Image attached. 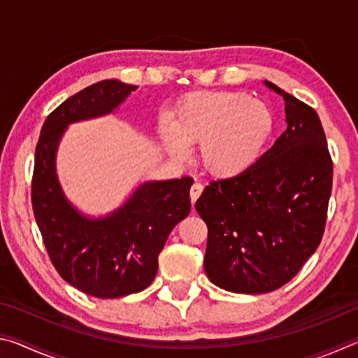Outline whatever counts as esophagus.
Instances as JSON below:
<instances>
[{"mask_svg":"<svg viewBox=\"0 0 358 358\" xmlns=\"http://www.w3.org/2000/svg\"><path fill=\"white\" fill-rule=\"evenodd\" d=\"M202 191H203V186H202V183H194V185L191 186L189 196H191V202H192V203L197 201L199 196H201V194H202Z\"/></svg>","mask_w":358,"mask_h":358,"instance_id":"obj_1","label":"esophagus"}]
</instances>
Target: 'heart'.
Wrapping results in <instances>:
<instances>
[{"label": "heart", "mask_w": 358, "mask_h": 358, "mask_svg": "<svg viewBox=\"0 0 358 358\" xmlns=\"http://www.w3.org/2000/svg\"><path fill=\"white\" fill-rule=\"evenodd\" d=\"M273 131V113L264 101L240 92H201L185 99L173 123L161 126V138L175 157L199 143V159L213 177L227 178L248 171Z\"/></svg>", "instance_id": "1"}]
</instances>
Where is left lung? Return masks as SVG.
<instances>
[{"label": "left lung", "instance_id": "8db88e82", "mask_svg": "<svg viewBox=\"0 0 358 358\" xmlns=\"http://www.w3.org/2000/svg\"><path fill=\"white\" fill-rule=\"evenodd\" d=\"M286 101L287 128L243 173L211 181L196 210L208 227V280L235 294H266L299 273L322 240L333 164L317 113Z\"/></svg>", "mask_w": 358, "mask_h": 358}]
</instances>
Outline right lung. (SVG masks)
<instances>
[{"instance_id": "1", "label": "right lung", "mask_w": 358, "mask_h": 358, "mask_svg": "<svg viewBox=\"0 0 358 358\" xmlns=\"http://www.w3.org/2000/svg\"><path fill=\"white\" fill-rule=\"evenodd\" d=\"M136 90L110 78L71 96L44 121L34 155L33 211L48 256L66 282L98 299L147 289L167 237L191 211V177L142 181L120 207L99 216L66 197L57 173L66 129L113 113Z\"/></svg>"}]
</instances>
